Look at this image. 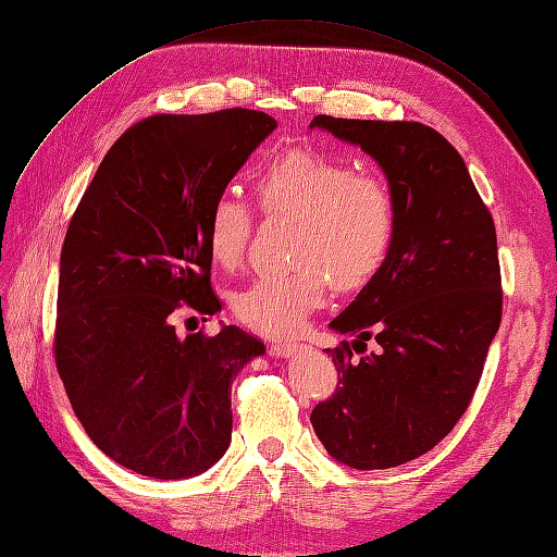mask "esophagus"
Segmentation results:
<instances>
[{"label":"esophagus","mask_w":557,"mask_h":557,"mask_svg":"<svg viewBox=\"0 0 557 557\" xmlns=\"http://www.w3.org/2000/svg\"><path fill=\"white\" fill-rule=\"evenodd\" d=\"M299 349H301V345H297V343H272L270 354L278 356V359H287V356L297 354Z\"/></svg>","instance_id":"esophagus-1"}]
</instances>
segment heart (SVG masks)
<instances>
[{"instance_id": "b5f03b06", "label": "heart", "mask_w": 557, "mask_h": 557, "mask_svg": "<svg viewBox=\"0 0 557 557\" xmlns=\"http://www.w3.org/2000/svg\"><path fill=\"white\" fill-rule=\"evenodd\" d=\"M260 206L297 219L299 270L264 274L233 299L242 324L264 336H293L322 306L326 274L341 287L368 281L388 256L395 235V201L376 175L356 173L343 160L315 150H287L256 175ZM253 228L251 208L221 194L208 216V251L221 270H235Z\"/></svg>"}]
</instances>
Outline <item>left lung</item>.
<instances>
[{
	"label": "left lung",
	"instance_id": "left-lung-1",
	"mask_svg": "<svg viewBox=\"0 0 557 557\" xmlns=\"http://www.w3.org/2000/svg\"><path fill=\"white\" fill-rule=\"evenodd\" d=\"M313 127L382 166L395 235L380 270L329 324L356 341L326 349L338 386L310 422L349 469H393L432 450L471 405L503 315L496 226L461 154L436 129L324 114ZM370 337L381 347L356 360Z\"/></svg>",
	"mask_w": 557,
	"mask_h": 557
}]
</instances>
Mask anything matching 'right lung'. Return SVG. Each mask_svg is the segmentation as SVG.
<instances>
[{"mask_svg": "<svg viewBox=\"0 0 557 557\" xmlns=\"http://www.w3.org/2000/svg\"><path fill=\"white\" fill-rule=\"evenodd\" d=\"M274 129L242 107L144 119L109 148L71 219L57 370L86 434L139 475L194 478L228 450L233 380L264 345L239 326L181 338L171 315L219 310L208 216Z\"/></svg>", "mask_w": 557, "mask_h": 557, "instance_id": "1", "label": "right lung"}]
</instances>
